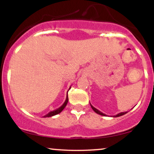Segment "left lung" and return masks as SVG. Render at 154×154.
<instances>
[{"instance_id": "8db88e82", "label": "left lung", "mask_w": 154, "mask_h": 154, "mask_svg": "<svg viewBox=\"0 0 154 154\" xmlns=\"http://www.w3.org/2000/svg\"><path fill=\"white\" fill-rule=\"evenodd\" d=\"M90 106H91V107H92V109H93V111H94V112L95 113H98V114H100V115H101V116H106V114H104V113H103L102 112H101L100 111H99L98 109H97L96 108H94V107L92 106V105L90 104ZM127 113V111H125V112H121V113H118L117 115H116V116H113V117H119V116H123V115H124V114H125V113Z\"/></svg>"}]
</instances>
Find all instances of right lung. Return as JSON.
Wrapping results in <instances>:
<instances>
[{
	"label": "right lung",
	"mask_w": 154,
	"mask_h": 154,
	"mask_svg": "<svg viewBox=\"0 0 154 154\" xmlns=\"http://www.w3.org/2000/svg\"><path fill=\"white\" fill-rule=\"evenodd\" d=\"M68 101H69V97H68V95H67V96H66V100H65L64 103L62 105V106H61L60 107V108H58L57 109H56V110H54V111H50V112L48 113L47 115L44 116L43 117H44V118L52 117V116H55V115H57V114H59V113L62 112V111H63V109H64L65 108V106H66L67 103H68Z\"/></svg>",
	"instance_id": "1"
}]
</instances>
